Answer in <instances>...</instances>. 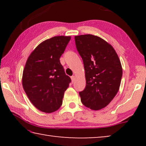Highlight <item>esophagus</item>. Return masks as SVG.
<instances>
[{
	"instance_id": "1",
	"label": "esophagus",
	"mask_w": 146,
	"mask_h": 146,
	"mask_svg": "<svg viewBox=\"0 0 146 146\" xmlns=\"http://www.w3.org/2000/svg\"><path fill=\"white\" fill-rule=\"evenodd\" d=\"M71 81H72L73 83L75 82V76H71Z\"/></svg>"
}]
</instances>
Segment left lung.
I'll return each mask as SVG.
<instances>
[{
    "mask_svg": "<svg viewBox=\"0 0 146 146\" xmlns=\"http://www.w3.org/2000/svg\"><path fill=\"white\" fill-rule=\"evenodd\" d=\"M82 58L86 86L79 93L81 102L92 110H100L111 102L120 86L122 68L114 48L99 36L82 35L75 36Z\"/></svg>",
    "mask_w": 146,
    "mask_h": 146,
    "instance_id": "1",
    "label": "left lung"
}]
</instances>
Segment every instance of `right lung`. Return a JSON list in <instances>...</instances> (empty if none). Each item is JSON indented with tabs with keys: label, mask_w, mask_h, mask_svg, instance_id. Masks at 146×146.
<instances>
[{
	"label": "right lung",
	"mask_w": 146,
	"mask_h": 146,
	"mask_svg": "<svg viewBox=\"0 0 146 146\" xmlns=\"http://www.w3.org/2000/svg\"><path fill=\"white\" fill-rule=\"evenodd\" d=\"M70 39V36L47 39L32 51L26 61L23 88L31 102L42 112L53 113L60 108L71 82L60 62Z\"/></svg>",
	"instance_id": "1"
}]
</instances>
